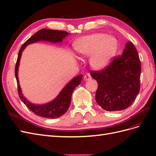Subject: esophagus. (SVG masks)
<instances>
[{"instance_id":"34e87169","label":"esophagus","mask_w":156,"mask_h":156,"mask_svg":"<svg viewBox=\"0 0 156 156\" xmlns=\"http://www.w3.org/2000/svg\"><path fill=\"white\" fill-rule=\"evenodd\" d=\"M91 76L90 73H87L86 74L84 75V76H83V80L85 81H87V80H91Z\"/></svg>"}]
</instances>
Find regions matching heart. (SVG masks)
<instances>
[{
	"label": "heart",
	"mask_w": 156,
	"mask_h": 156,
	"mask_svg": "<svg viewBox=\"0 0 156 156\" xmlns=\"http://www.w3.org/2000/svg\"><path fill=\"white\" fill-rule=\"evenodd\" d=\"M74 48L82 57L90 56V65L95 70L108 66L118 50L117 40L104 33H95L77 40Z\"/></svg>",
	"instance_id": "b5f03b06"
}]
</instances>
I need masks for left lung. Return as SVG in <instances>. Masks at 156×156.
Returning <instances> with one entry per match:
<instances>
[{"mask_svg": "<svg viewBox=\"0 0 156 156\" xmlns=\"http://www.w3.org/2000/svg\"><path fill=\"white\" fill-rule=\"evenodd\" d=\"M140 72L136 49L128 42L122 54L115 57L105 69L91 71V77L98 83L97 103L110 112L127 108L139 93Z\"/></svg>", "mask_w": 156, "mask_h": 156, "instance_id": "obj_1", "label": "left lung"}]
</instances>
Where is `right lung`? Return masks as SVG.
Segmentation results:
<instances>
[{
  "mask_svg": "<svg viewBox=\"0 0 156 156\" xmlns=\"http://www.w3.org/2000/svg\"><path fill=\"white\" fill-rule=\"evenodd\" d=\"M69 34L63 30H51L47 29H42L38 30L22 46L18 53L17 59L15 68V76L17 83V90L21 100L26 105L30 111L39 116L46 118H57L65 114L68 110L71 101V96L75 87L79 86L81 83L82 74L74 77L73 80L66 84L64 88L61 91L59 94L57 96L54 100L44 105H34L30 103L23 97L21 93V90L20 86L18 80V68L20 65V61L21 59L22 51L24 50L26 46L29 44L37 42L38 41H48L53 43L61 42L63 38Z\"/></svg>",
  "mask_w": 156,
  "mask_h": 156,
  "instance_id": "1",
  "label": "right lung"
}]
</instances>
